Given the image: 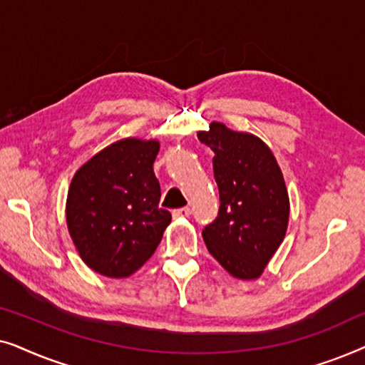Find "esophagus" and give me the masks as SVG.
I'll return each mask as SVG.
<instances>
[{"instance_id": "esophagus-1", "label": "esophagus", "mask_w": 365, "mask_h": 365, "mask_svg": "<svg viewBox=\"0 0 365 365\" xmlns=\"http://www.w3.org/2000/svg\"><path fill=\"white\" fill-rule=\"evenodd\" d=\"M174 217H189L191 216V207H179L173 211Z\"/></svg>"}]
</instances>
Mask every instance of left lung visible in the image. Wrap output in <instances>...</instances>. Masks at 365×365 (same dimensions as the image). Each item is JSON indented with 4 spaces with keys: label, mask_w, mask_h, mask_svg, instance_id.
Listing matches in <instances>:
<instances>
[{
    "label": "left lung",
    "mask_w": 365,
    "mask_h": 365,
    "mask_svg": "<svg viewBox=\"0 0 365 365\" xmlns=\"http://www.w3.org/2000/svg\"><path fill=\"white\" fill-rule=\"evenodd\" d=\"M197 138L214 151L221 199L216 221L202 231L207 251L232 277H261L289 222V194L276 156L262 139L222 123H211Z\"/></svg>",
    "instance_id": "8db88e82"
}]
</instances>
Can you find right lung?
<instances>
[{
	"label": "right lung",
	"instance_id": "right-lung-1",
	"mask_svg": "<svg viewBox=\"0 0 365 365\" xmlns=\"http://www.w3.org/2000/svg\"><path fill=\"white\" fill-rule=\"evenodd\" d=\"M158 139L126 138L109 144L73 176L66 224L84 264L106 277H129L156 251L171 222L159 207L153 164Z\"/></svg>",
	"mask_w": 365,
	"mask_h": 365
}]
</instances>
